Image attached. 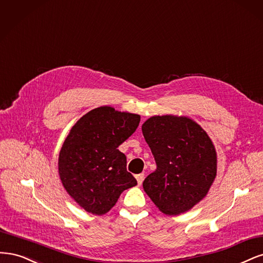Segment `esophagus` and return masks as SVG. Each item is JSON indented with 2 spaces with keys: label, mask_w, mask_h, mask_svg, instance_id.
<instances>
[{
  "label": "esophagus",
  "mask_w": 263,
  "mask_h": 263,
  "mask_svg": "<svg viewBox=\"0 0 263 263\" xmlns=\"http://www.w3.org/2000/svg\"><path fill=\"white\" fill-rule=\"evenodd\" d=\"M135 178H137L138 183H139V184H141V183L143 182V180H144V174H139V175L135 176Z\"/></svg>",
  "instance_id": "34e87169"
}]
</instances>
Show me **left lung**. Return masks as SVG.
Returning <instances> with one entry per match:
<instances>
[{"mask_svg": "<svg viewBox=\"0 0 263 263\" xmlns=\"http://www.w3.org/2000/svg\"><path fill=\"white\" fill-rule=\"evenodd\" d=\"M142 132L157 166L144 179V190L167 215L190 210L206 196L216 176L209 135L191 119L175 116L152 117Z\"/></svg>", "mask_w": 263, "mask_h": 263, "instance_id": "8db88e82", "label": "left lung"}]
</instances>
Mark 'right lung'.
Returning a JSON list of instances; mask_svg holds the SVG:
<instances>
[{"mask_svg":"<svg viewBox=\"0 0 263 263\" xmlns=\"http://www.w3.org/2000/svg\"><path fill=\"white\" fill-rule=\"evenodd\" d=\"M140 120L139 115L99 107L83 116L65 139L59 174L67 193L89 213H107L122 191L138 183L118 147L135 132Z\"/></svg>","mask_w":263,"mask_h":263,"instance_id":"1","label":"right lung"}]
</instances>
